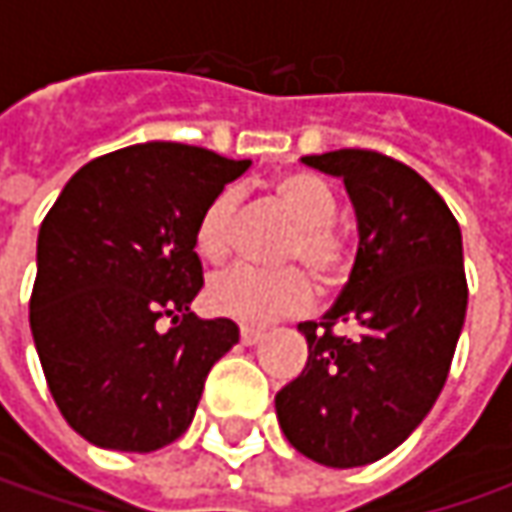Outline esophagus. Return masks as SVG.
I'll use <instances>...</instances> for the list:
<instances>
[{
  "label": "esophagus",
  "mask_w": 512,
  "mask_h": 512,
  "mask_svg": "<svg viewBox=\"0 0 512 512\" xmlns=\"http://www.w3.org/2000/svg\"><path fill=\"white\" fill-rule=\"evenodd\" d=\"M239 336H242V344H247V347H250V344H256L259 342V339H262V336H265V330H262V327H242V330H239Z\"/></svg>",
  "instance_id": "34e87169"
}]
</instances>
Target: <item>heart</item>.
<instances>
[{"mask_svg": "<svg viewBox=\"0 0 512 512\" xmlns=\"http://www.w3.org/2000/svg\"><path fill=\"white\" fill-rule=\"evenodd\" d=\"M270 196L293 219V230L279 253L282 262L307 267L319 285H339L353 267V239L336 222L339 202L333 187L313 173L296 170L279 176L270 185ZM236 207L239 193L222 187L199 213L193 239L196 250L210 262H222L233 250ZM302 267L259 270L236 265L222 270L207 285V305L219 316L245 325H267L279 316L299 313L313 299V287Z\"/></svg>", "mask_w": 512, "mask_h": 512, "instance_id": "obj_1", "label": "heart"}]
</instances>
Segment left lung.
<instances>
[{
    "mask_svg": "<svg viewBox=\"0 0 512 512\" xmlns=\"http://www.w3.org/2000/svg\"><path fill=\"white\" fill-rule=\"evenodd\" d=\"M302 162L344 179L359 253L325 319L299 325L307 364L276 393V416L307 459L362 467L396 450L447 382L467 313L462 230L416 170L384 153Z\"/></svg>",
    "mask_w": 512,
    "mask_h": 512,
    "instance_id": "8db88e82",
    "label": "left lung"
}]
</instances>
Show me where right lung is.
Listing matches in <instances>:
<instances>
[{
  "label": "right lung",
  "instance_id": "1",
  "mask_svg": "<svg viewBox=\"0 0 512 512\" xmlns=\"http://www.w3.org/2000/svg\"><path fill=\"white\" fill-rule=\"evenodd\" d=\"M247 165L179 142L130 145L76 170L48 210L30 330L53 402L90 444L150 453L176 442L210 367L239 342L230 319L190 313L205 285L193 233Z\"/></svg>",
  "mask_w": 512,
  "mask_h": 512
}]
</instances>
